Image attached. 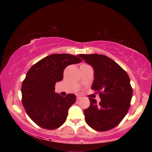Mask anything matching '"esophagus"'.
Returning a JSON list of instances; mask_svg holds the SVG:
<instances>
[{
	"instance_id": "1",
	"label": "esophagus",
	"mask_w": 152,
	"mask_h": 152,
	"mask_svg": "<svg viewBox=\"0 0 152 152\" xmlns=\"http://www.w3.org/2000/svg\"><path fill=\"white\" fill-rule=\"evenodd\" d=\"M82 97H80V96H77V101L80 100V99H82Z\"/></svg>"
}]
</instances>
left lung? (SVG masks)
Instances as JSON below:
<instances>
[{"mask_svg": "<svg viewBox=\"0 0 152 152\" xmlns=\"http://www.w3.org/2000/svg\"><path fill=\"white\" fill-rule=\"evenodd\" d=\"M93 66L94 81L91 89L99 93L101 102L90 99V107L84 111L85 121L97 132L115 127L129 109L133 89L125 70L111 58L103 55H78Z\"/></svg>", "mask_w": 152, "mask_h": 152, "instance_id": "8db88e82", "label": "left lung"}]
</instances>
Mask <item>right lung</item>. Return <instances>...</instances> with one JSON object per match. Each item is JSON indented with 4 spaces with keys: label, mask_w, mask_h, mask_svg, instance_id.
Returning a JSON list of instances; mask_svg holds the SVG:
<instances>
[{
    "label": "right lung",
    "mask_w": 152,
    "mask_h": 152,
    "mask_svg": "<svg viewBox=\"0 0 152 152\" xmlns=\"http://www.w3.org/2000/svg\"><path fill=\"white\" fill-rule=\"evenodd\" d=\"M82 60L70 54H53L34 64L22 83V103L34 123L45 129H55L66 120L68 109L76 95L63 97L55 92V84L62 80L64 70Z\"/></svg>",
    "instance_id": "right-lung-1"
}]
</instances>
